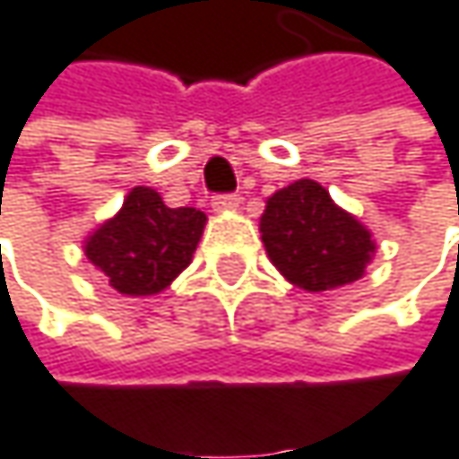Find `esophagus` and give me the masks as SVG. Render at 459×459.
<instances>
[{
  "label": "esophagus",
  "instance_id": "1",
  "mask_svg": "<svg viewBox=\"0 0 459 459\" xmlns=\"http://www.w3.org/2000/svg\"><path fill=\"white\" fill-rule=\"evenodd\" d=\"M211 205H213V211L227 213V211H235V208L240 205V197H238V195H216V197L211 200Z\"/></svg>",
  "mask_w": 459,
  "mask_h": 459
}]
</instances>
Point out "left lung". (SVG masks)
Segmentation results:
<instances>
[{"instance_id": "1", "label": "left lung", "mask_w": 459, "mask_h": 459, "mask_svg": "<svg viewBox=\"0 0 459 459\" xmlns=\"http://www.w3.org/2000/svg\"><path fill=\"white\" fill-rule=\"evenodd\" d=\"M259 232L278 273L306 292L338 290L362 278L376 251L370 230L311 178L267 197Z\"/></svg>"}]
</instances>
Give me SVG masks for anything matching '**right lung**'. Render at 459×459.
Wrapping results in <instances>:
<instances>
[{
  "mask_svg": "<svg viewBox=\"0 0 459 459\" xmlns=\"http://www.w3.org/2000/svg\"><path fill=\"white\" fill-rule=\"evenodd\" d=\"M205 221L197 208H167L156 189L134 186L121 211L86 238L83 251L116 292L159 295L189 267Z\"/></svg>",
  "mask_w": 459,
  "mask_h": 459,
  "instance_id": "right-lung-1",
  "label": "right lung"
}]
</instances>
